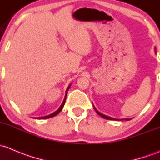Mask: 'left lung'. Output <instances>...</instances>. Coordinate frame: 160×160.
Here are the masks:
<instances>
[{"instance_id": "8db88e82", "label": "left lung", "mask_w": 160, "mask_h": 160, "mask_svg": "<svg viewBox=\"0 0 160 160\" xmlns=\"http://www.w3.org/2000/svg\"><path fill=\"white\" fill-rule=\"evenodd\" d=\"M154 50H155V52H156V48H154ZM93 107H94V109L95 110V112H96L97 114L99 115V116H101V117H102L103 118H105V119H108V120H116V121H118V120H121V121H122V120H123V118H122V119H117V118H112V117H110V116H105V115H104V114H102L101 112H98V110H97L96 108H95V107L94 106V105H93ZM130 119H132V118H126V119H125V120H126V121H129V120H130Z\"/></svg>"}]
</instances>
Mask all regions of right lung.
<instances>
[{"label": "right lung", "mask_w": 160, "mask_h": 160, "mask_svg": "<svg viewBox=\"0 0 160 160\" xmlns=\"http://www.w3.org/2000/svg\"><path fill=\"white\" fill-rule=\"evenodd\" d=\"M71 85H72V84H70V85H68V88H67L66 92H65V98H64L63 102H62V105H60V107H59V108H58L57 110H56V111L55 112L52 113V114L48 115V116H43V117H38V118H37L38 119H44V118H52V117H54V116H57V115L58 114V113L60 112L61 111H62V108H63V107H64V105H65V99H66V96H67V93H68V91L69 88H70V87H71Z\"/></svg>", "instance_id": "1"}]
</instances>
